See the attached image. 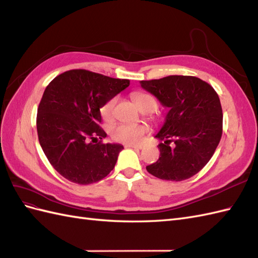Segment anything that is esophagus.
Returning <instances> with one entry per match:
<instances>
[{
    "label": "esophagus",
    "mask_w": 258,
    "mask_h": 258,
    "mask_svg": "<svg viewBox=\"0 0 258 258\" xmlns=\"http://www.w3.org/2000/svg\"><path fill=\"white\" fill-rule=\"evenodd\" d=\"M126 147L130 148H137V150H142V145H136V144H126Z\"/></svg>",
    "instance_id": "1"
}]
</instances>
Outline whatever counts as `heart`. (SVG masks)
<instances>
[{
  "mask_svg": "<svg viewBox=\"0 0 258 258\" xmlns=\"http://www.w3.org/2000/svg\"><path fill=\"white\" fill-rule=\"evenodd\" d=\"M136 105L143 113H152L157 108V100L150 93L135 92L132 93ZM117 97H112L101 105L100 115L102 119L110 122L114 118V110ZM147 134V127L143 123H116L110 128L111 138L116 142L126 144H139L143 141Z\"/></svg>",
  "mask_w": 258,
  "mask_h": 258,
  "instance_id": "heart-1",
  "label": "heart"
}]
</instances>
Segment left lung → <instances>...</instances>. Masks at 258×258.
I'll return each instance as SVG.
<instances>
[{
  "label": "left lung",
  "mask_w": 258,
  "mask_h": 258,
  "mask_svg": "<svg viewBox=\"0 0 258 258\" xmlns=\"http://www.w3.org/2000/svg\"><path fill=\"white\" fill-rule=\"evenodd\" d=\"M140 84L169 108L155 136L162 141L158 145L159 159L146 170L156 177L175 182L197 174L222 138L223 111L216 91L195 76L170 75Z\"/></svg>",
  "instance_id": "obj_1"
}]
</instances>
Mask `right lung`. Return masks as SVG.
Returning <instances> with one entry per match:
<instances>
[{
    "instance_id": "1",
    "label": "right lung",
    "mask_w": 258,
    "mask_h": 258,
    "mask_svg": "<svg viewBox=\"0 0 258 258\" xmlns=\"http://www.w3.org/2000/svg\"><path fill=\"white\" fill-rule=\"evenodd\" d=\"M129 84L87 70H70L46 87L37 108L38 141L50 165L70 182L96 183L114 169L123 146L102 142L106 134L100 127V107Z\"/></svg>"
}]
</instances>
